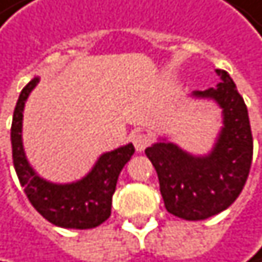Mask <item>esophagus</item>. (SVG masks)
<instances>
[{
    "mask_svg": "<svg viewBox=\"0 0 262 262\" xmlns=\"http://www.w3.org/2000/svg\"><path fill=\"white\" fill-rule=\"evenodd\" d=\"M132 143L137 149V152H143L146 147L150 146L152 143V137L149 134H144V132H138L132 137Z\"/></svg>",
    "mask_w": 262,
    "mask_h": 262,
    "instance_id": "34e87169",
    "label": "esophagus"
}]
</instances>
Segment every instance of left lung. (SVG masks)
I'll return each mask as SVG.
<instances>
[{
  "instance_id": "left-lung-1",
  "label": "left lung",
  "mask_w": 262,
  "mask_h": 262,
  "mask_svg": "<svg viewBox=\"0 0 262 262\" xmlns=\"http://www.w3.org/2000/svg\"><path fill=\"white\" fill-rule=\"evenodd\" d=\"M216 88L192 91L195 99H211L222 108V128L208 155H192L161 140L146 149L164 207L185 221H203L227 210L244 188L253 157L249 112L224 70H216Z\"/></svg>"
}]
</instances>
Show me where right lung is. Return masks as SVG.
<instances>
[{
  "label": "right lung",
  "instance_id": "right-lung-1",
  "mask_svg": "<svg viewBox=\"0 0 262 262\" xmlns=\"http://www.w3.org/2000/svg\"><path fill=\"white\" fill-rule=\"evenodd\" d=\"M34 77L20 93L10 128L13 167L32 207L51 224L62 228L86 230L105 222L112 214V197L118 177L125 163L132 158V143L102 154L91 171L73 183H52L41 179L29 164L23 147V110L31 91L37 86Z\"/></svg>",
  "mask_w": 262,
  "mask_h": 262
}]
</instances>
